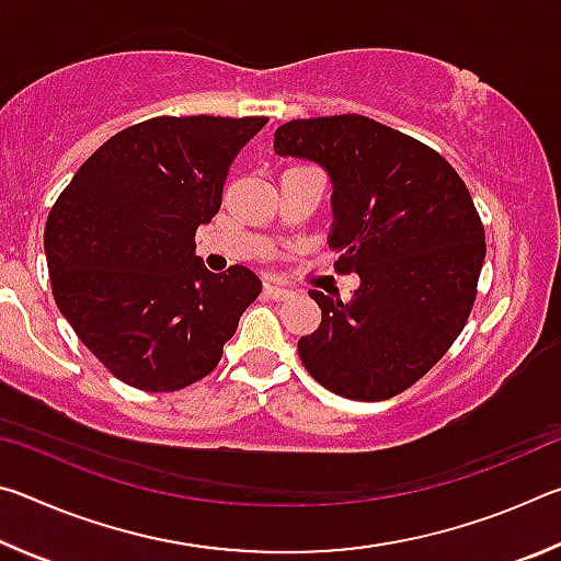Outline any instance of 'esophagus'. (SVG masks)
I'll return each mask as SVG.
<instances>
[{
	"mask_svg": "<svg viewBox=\"0 0 561 561\" xmlns=\"http://www.w3.org/2000/svg\"><path fill=\"white\" fill-rule=\"evenodd\" d=\"M264 294H267L270 299H274V301H284V299H289L291 297V291L289 289H284V287H274V284H264Z\"/></svg>",
	"mask_w": 561,
	"mask_h": 561,
	"instance_id": "esophagus-1",
	"label": "esophagus"
}]
</instances>
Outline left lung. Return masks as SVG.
I'll return each instance as SVG.
<instances>
[{"mask_svg": "<svg viewBox=\"0 0 561 561\" xmlns=\"http://www.w3.org/2000/svg\"><path fill=\"white\" fill-rule=\"evenodd\" d=\"M274 150L327 168L334 270L360 277L348 301L309 289L321 324L299 339L304 368L351 401L403 393L460 336L478 297L485 227L470 190L431 146L358 113L284 123Z\"/></svg>", "mask_w": 561, "mask_h": 561, "instance_id": "left-lung-1", "label": "left lung"}]
</instances>
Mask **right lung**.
Instances as JSON below:
<instances>
[{
	"label": "right lung",
	"mask_w": 561,
	"mask_h": 561,
	"mask_svg": "<svg viewBox=\"0 0 561 561\" xmlns=\"http://www.w3.org/2000/svg\"><path fill=\"white\" fill-rule=\"evenodd\" d=\"M267 116H158L108 138L54 203L44 230L56 307L118 381L180 391L220 364L262 282L215 274L197 227L222 205L234 156Z\"/></svg>",
	"instance_id": "obj_1"
}]
</instances>
